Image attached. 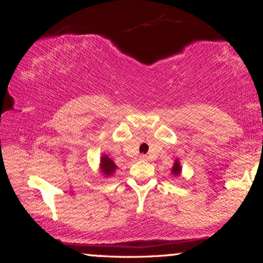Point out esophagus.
Instances as JSON below:
<instances>
[{
	"label": "esophagus",
	"mask_w": 263,
	"mask_h": 263,
	"mask_svg": "<svg viewBox=\"0 0 263 263\" xmlns=\"http://www.w3.org/2000/svg\"><path fill=\"white\" fill-rule=\"evenodd\" d=\"M140 160L147 161V160H148V157H147V156H140Z\"/></svg>",
	"instance_id": "34e87169"
}]
</instances>
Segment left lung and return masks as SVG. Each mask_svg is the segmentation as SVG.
I'll return each mask as SVG.
<instances>
[{"mask_svg":"<svg viewBox=\"0 0 263 263\" xmlns=\"http://www.w3.org/2000/svg\"><path fill=\"white\" fill-rule=\"evenodd\" d=\"M181 171H182L181 164H179V161H178V159H176V161H175V164H174V166H172L171 174H172V175H174V176H176V177H177V176H179V174H181Z\"/></svg>","mask_w":263,"mask_h":263,"instance_id":"obj_1","label":"left lung"}]
</instances>
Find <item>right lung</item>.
I'll return each mask as SVG.
<instances>
[{
	"label": "right lung",
	"mask_w": 263,
	"mask_h": 263,
	"mask_svg": "<svg viewBox=\"0 0 263 263\" xmlns=\"http://www.w3.org/2000/svg\"><path fill=\"white\" fill-rule=\"evenodd\" d=\"M116 168L117 165L115 164L109 157L103 154V157L100 158V171L103 172V175H105V177H110Z\"/></svg>",
	"instance_id": "1"
}]
</instances>
